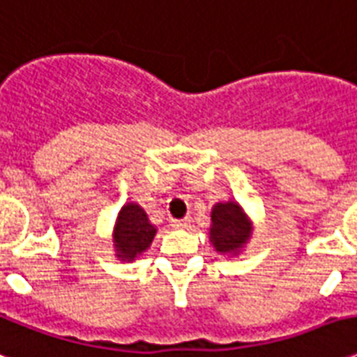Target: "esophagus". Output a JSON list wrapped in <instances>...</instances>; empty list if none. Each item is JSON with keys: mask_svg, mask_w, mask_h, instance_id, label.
<instances>
[{"mask_svg": "<svg viewBox=\"0 0 357 357\" xmlns=\"http://www.w3.org/2000/svg\"><path fill=\"white\" fill-rule=\"evenodd\" d=\"M174 229H189L191 225V218H183V219H172L170 221Z\"/></svg>", "mask_w": 357, "mask_h": 357, "instance_id": "34e87169", "label": "esophagus"}]
</instances>
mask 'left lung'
Listing matches in <instances>:
<instances>
[{
    "instance_id": "left-lung-1",
    "label": "left lung",
    "mask_w": 357,
    "mask_h": 357,
    "mask_svg": "<svg viewBox=\"0 0 357 357\" xmlns=\"http://www.w3.org/2000/svg\"><path fill=\"white\" fill-rule=\"evenodd\" d=\"M210 244L221 255L236 257L244 250L253 234L252 219L236 200L218 202L212 208Z\"/></svg>"
}]
</instances>
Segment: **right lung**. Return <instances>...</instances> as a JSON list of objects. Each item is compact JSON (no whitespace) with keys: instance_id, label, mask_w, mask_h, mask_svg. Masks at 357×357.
<instances>
[{"instance_id":"right-lung-1","label":"right lung","mask_w":357,"mask_h":357,"mask_svg":"<svg viewBox=\"0 0 357 357\" xmlns=\"http://www.w3.org/2000/svg\"><path fill=\"white\" fill-rule=\"evenodd\" d=\"M157 227L153 225L147 213L136 202H126L117 213L113 227V245L119 261L132 263L149 250Z\"/></svg>"}]
</instances>
